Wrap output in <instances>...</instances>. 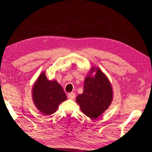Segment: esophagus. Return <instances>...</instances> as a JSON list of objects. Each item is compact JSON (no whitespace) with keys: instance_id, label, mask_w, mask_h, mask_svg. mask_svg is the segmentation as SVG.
<instances>
[{"instance_id":"1","label":"esophagus","mask_w":152,"mask_h":152,"mask_svg":"<svg viewBox=\"0 0 152 152\" xmlns=\"http://www.w3.org/2000/svg\"><path fill=\"white\" fill-rule=\"evenodd\" d=\"M75 96H76V94L74 92H70V93L68 94V99H74Z\"/></svg>"}]
</instances>
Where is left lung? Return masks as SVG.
I'll return each mask as SVG.
<instances>
[{"label":"left lung","mask_w":152,"mask_h":152,"mask_svg":"<svg viewBox=\"0 0 152 152\" xmlns=\"http://www.w3.org/2000/svg\"><path fill=\"white\" fill-rule=\"evenodd\" d=\"M112 98L113 90L109 80L97 68L94 77L86 76L83 93L78 94L76 101L82 113L87 117L95 119L109 107Z\"/></svg>","instance_id":"obj_1"}]
</instances>
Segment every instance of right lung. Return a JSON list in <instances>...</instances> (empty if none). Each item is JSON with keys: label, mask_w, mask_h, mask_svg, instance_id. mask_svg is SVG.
Instances as JSON below:
<instances>
[{"label": "right lung", "mask_w": 152, "mask_h": 152, "mask_svg": "<svg viewBox=\"0 0 152 152\" xmlns=\"http://www.w3.org/2000/svg\"><path fill=\"white\" fill-rule=\"evenodd\" d=\"M66 99L62 87L57 81L48 80L45 72L41 74L33 88V99L36 107L43 114H53Z\"/></svg>", "instance_id": "add662e5"}]
</instances>
